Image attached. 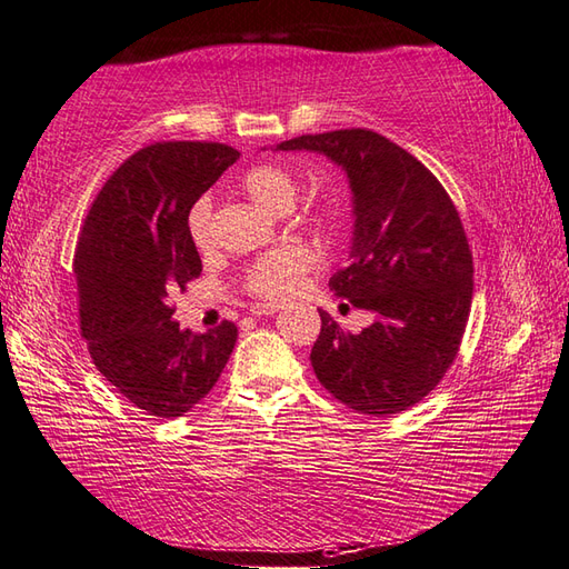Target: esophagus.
<instances>
[{"label":"esophagus","mask_w":569,"mask_h":569,"mask_svg":"<svg viewBox=\"0 0 569 569\" xmlns=\"http://www.w3.org/2000/svg\"><path fill=\"white\" fill-rule=\"evenodd\" d=\"M273 313H278L276 303H256V306H251L253 318H263V316H273Z\"/></svg>","instance_id":"34e87169"}]
</instances>
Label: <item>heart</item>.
<instances>
[{
    "instance_id": "heart-1",
    "label": "heart",
    "mask_w": 569,
    "mask_h": 569,
    "mask_svg": "<svg viewBox=\"0 0 569 569\" xmlns=\"http://www.w3.org/2000/svg\"><path fill=\"white\" fill-rule=\"evenodd\" d=\"M241 192L247 194L251 202L269 211V214H283L293 207L298 197V182L296 177L281 164H256L241 177ZM338 209L328 199H308V202L298 209L296 219L303 227L316 231H326L336 224ZM187 231L199 251H207L211 243L209 233V204L197 202L187 214ZM313 266V256L303 247H281L256 259L247 276H243V286L251 296L281 300L293 296L298 291L303 276Z\"/></svg>"
}]
</instances>
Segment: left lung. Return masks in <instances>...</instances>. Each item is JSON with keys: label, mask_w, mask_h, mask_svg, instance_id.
<instances>
[{"label": "left lung", "mask_w": 569, "mask_h": 569, "mask_svg": "<svg viewBox=\"0 0 569 569\" xmlns=\"http://www.w3.org/2000/svg\"><path fill=\"white\" fill-rule=\"evenodd\" d=\"M276 150L322 152L348 172L352 249L330 288L377 316L352 336L320 310L316 377L367 417L415 407L456 360L471 313L473 256L451 197L415 154L365 128L300 136Z\"/></svg>", "instance_id": "left-lung-1"}]
</instances>
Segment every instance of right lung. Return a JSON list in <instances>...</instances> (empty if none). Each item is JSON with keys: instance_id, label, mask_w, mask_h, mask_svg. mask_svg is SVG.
<instances>
[{"instance_id": "1", "label": "right lung", "mask_w": 569, "mask_h": 569, "mask_svg": "<svg viewBox=\"0 0 569 569\" xmlns=\"http://www.w3.org/2000/svg\"><path fill=\"white\" fill-rule=\"evenodd\" d=\"M239 152L221 142H154L110 174L73 253L81 336L96 370L144 415L182 417L217 385L239 330L172 320L170 296L202 273L187 214Z\"/></svg>"}]
</instances>
